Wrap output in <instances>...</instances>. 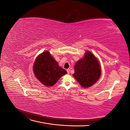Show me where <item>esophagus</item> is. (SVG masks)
I'll return each mask as SVG.
<instances>
[{
    "instance_id": "esophagus-1",
    "label": "esophagus",
    "mask_w": 130,
    "mask_h": 130,
    "mask_svg": "<svg viewBox=\"0 0 130 130\" xmlns=\"http://www.w3.org/2000/svg\"><path fill=\"white\" fill-rule=\"evenodd\" d=\"M67 72L68 74H69L70 73V69H67Z\"/></svg>"
}]
</instances>
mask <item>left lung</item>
I'll return each instance as SVG.
<instances>
[{"label": "left lung", "mask_w": 130, "mask_h": 130, "mask_svg": "<svg viewBox=\"0 0 130 130\" xmlns=\"http://www.w3.org/2000/svg\"><path fill=\"white\" fill-rule=\"evenodd\" d=\"M73 76L83 88L90 87L99 80L101 73L98 58L87 51L84 57L76 62L74 66Z\"/></svg>", "instance_id": "left-lung-1"}]
</instances>
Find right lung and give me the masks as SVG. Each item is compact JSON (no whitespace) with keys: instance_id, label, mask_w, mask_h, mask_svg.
<instances>
[{"instance_id":"add662e5","label":"right lung","mask_w":130,"mask_h":130,"mask_svg":"<svg viewBox=\"0 0 130 130\" xmlns=\"http://www.w3.org/2000/svg\"><path fill=\"white\" fill-rule=\"evenodd\" d=\"M33 71L37 79L46 87L53 86L59 78L67 73L58 66L48 51L37 56L33 66Z\"/></svg>"}]
</instances>
